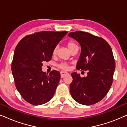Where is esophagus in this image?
<instances>
[{"mask_svg": "<svg viewBox=\"0 0 127 127\" xmlns=\"http://www.w3.org/2000/svg\"><path fill=\"white\" fill-rule=\"evenodd\" d=\"M69 73L67 72H64V71H62V72H61V78H63L65 77V76L68 75Z\"/></svg>", "mask_w": 127, "mask_h": 127, "instance_id": "1", "label": "esophagus"}]
</instances>
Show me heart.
<instances>
[{
	"instance_id": "heart-1",
	"label": "heart",
	"mask_w": 127,
	"mask_h": 127,
	"mask_svg": "<svg viewBox=\"0 0 127 127\" xmlns=\"http://www.w3.org/2000/svg\"><path fill=\"white\" fill-rule=\"evenodd\" d=\"M66 46L69 51H70L74 47L77 46V45H76L74 42H73V41H69V42L67 43ZM57 53V47H56L54 48V49L53 50V55L54 56L56 55ZM58 66V67H60V69H63V70H67V69H69V65L66 63V62H61V63L59 64Z\"/></svg>"
}]
</instances>
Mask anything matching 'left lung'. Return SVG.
<instances>
[{
    "label": "left lung",
    "instance_id": "obj_1",
    "mask_svg": "<svg viewBox=\"0 0 127 127\" xmlns=\"http://www.w3.org/2000/svg\"><path fill=\"white\" fill-rule=\"evenodd\" d=\"M68 36L81 47L76 69L88 71L87 76L83 78L76 72L71 74V95L78 103L94 105L106 96L112 86L116 67L112 50L105 39L90 33L77 31Z\"/></svg>",
    "mask_w": 127,
    "mask_h": 127
}]
</instances>
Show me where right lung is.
<instances>
[{"label": "right lung", "instance_id": "1", "mask_svg": "<svg viewBox=\"0 0 127 127\" xmlns=\"http://www.w3.org/2000/svg\"><path fill=\"white\" fill-rule=\"evenodd\" d=\"M67 31H43L27 35L15 48L11 70L16 88L21 96L33 105L49 101L60 81V72L42 71L43 62L49 61L54 48Z\"/></svg>", "mask_w": 127, "mask_h": 127}]
</instances>
